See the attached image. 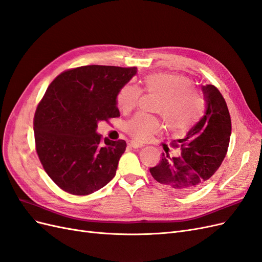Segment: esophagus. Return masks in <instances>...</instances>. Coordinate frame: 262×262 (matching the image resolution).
I'll return each instance as SVG.
<instances>
[{
	"instance_id": "1",
	"label": "esophagus",
	"mask_w": 262,
	"mask_h": 262,
	"mask_svg": "<svg viewBox=\"0 0 262 262\" xmlns=\"http://www.w3.org/2000/svg\"><path fill=\"white\" fill-rule=\"evenodd\" d=\"M129 145L133 148H140L143 146V143H141V142H138V141H129Z\"/></svg>"
}]
</instances>
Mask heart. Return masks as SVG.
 Listing matches in <instances>:
<instances>
[{
	"mask_svg": "<svg viewBox=\"0 0 262 262\" xmlns=\"http://www.w3.org/2000/svg\"><path fill=\"white\" fill-rule=\"evenodd\" d=\"M190 78L170 73H157L145 77V91L161 95L156 107L169 129L185 131L199 120L204 110V100L196 91L190 89ZM141 90L126 84L119 92L117 102L120 109L128 112L137 106ZM125 130L133 138L146 140L161 130V123L153 116L138 114L125 123Z\"/></svg>",
	"mask_w": 262,
	"mask_h": 262,
	"instance_id": "1",
	"label": "heart"
}]
</instances>
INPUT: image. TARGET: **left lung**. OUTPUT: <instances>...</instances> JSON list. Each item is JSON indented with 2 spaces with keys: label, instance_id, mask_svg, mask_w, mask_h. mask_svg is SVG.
Returning a JSON list of instances; mask_svg holds the SVG:
<instances>
[{
  "label": "left lung",
  "instance_id": "8db88e82",
  "mask_svg": "<svg viewBox=\"0 0 262 262\" xmlns=\"http://www.w3.org/2000/svg\"><path fill=\"white\" fill-rule=\"evenodd\" d=\"M205 113L186 136L172 144L180 147V155L163 153L155 167L149 168L153 178L172 191H194L210 179L223 162L232 133V122L225 99L214 85L201 87Z\"/></svg>",
  "mask_w": 262,
  "mask_h": 262
}]
</instances>
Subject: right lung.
<instances>
[{
    "label": "right lung",
    "mask_w": 262,
    "mask_h": 262,
    "mask_svg": "<svg viewBox=\"0 0 262 262\" xmlns=\"http://www.w3.org/2000/svg\"><path fill=\"white\" fill-rule=\"evenodd\" d=\"M137 70L85 66L61 73L49 85L35 114L36 149L62 190L87 195L115 177L126 143L102 142L96 130L99 121L120 117L117 96Z\"/></svg>",
    "instance_id": "1"
}]
</instances>
